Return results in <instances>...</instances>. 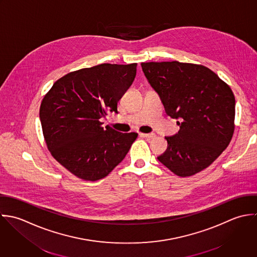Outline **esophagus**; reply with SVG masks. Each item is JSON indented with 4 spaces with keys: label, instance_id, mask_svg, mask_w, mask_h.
<instances>
[{
    "label": "esophagus",
    "instance_id": "1",
    "mask_svg": "<svg viewBox=\"0 0 257 257\" xmlns=\"http://www.w3.org/2000/svg\"><path fill=\"white\" fill-rule=\"evenodd\" d=\"M141 137H145L148 139H154L156 138V134H140Z\"/></svg>",
    "mask_w": 257,
    "mask_h": 257
}]
</instances>
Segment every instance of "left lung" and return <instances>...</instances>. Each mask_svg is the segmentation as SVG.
Instances as JSON below:
<instances>
[{
	"instance_id": "8db88e82",
	"label": "left lung",
	"mask_w": 257,
	"mask_h": 257,
	"mask_svg": "<svg viewBox=\"0 0 257 257\" xmlns=\"http://www.w3.org/2000/svg\"><path fill=\"white\" fill-rule=\"evenodd\" d=\"M142 69L167 114L179 125L177 134L166 138L168 149L158 160L178 176L203 171L231 141L235 116L232 90L201 65L152 62L142 63Z\"/></svg>"
}]
</instances>
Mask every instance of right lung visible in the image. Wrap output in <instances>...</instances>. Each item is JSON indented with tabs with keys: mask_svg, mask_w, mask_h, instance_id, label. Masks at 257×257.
Returning <instances> with one entry per match:
<instances>
[{
	"mask_svg": "<svg viewBox=\"0 0 257 257\" xmlns=\"http://www.w3.org/2000/svg\"><path fill=\"white\" fill-rule=\"evenodd\" d=\"M137 64H100L58 80L44 97L40 120L52 156L86 180L106 176L126 156L137 133L102 127L107 111L117 113V101L133 84Z\"/></svg>",
	"mask_w": 257,
	"mask_h": 257,
	"instance_id": "right-lung-1",
	"label": "right lung"
}]
</instances>
